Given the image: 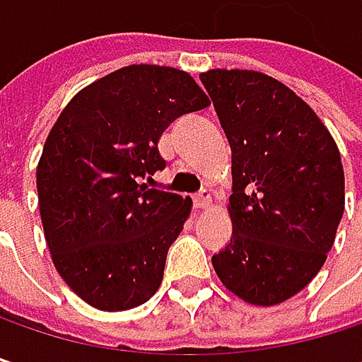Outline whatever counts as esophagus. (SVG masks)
Wrapping results in <instances>:
<instances>
[{"label": "esophagus", "instance_id": "1", "mask_svg": "<svg viewBox=\"0 0 362 362\" xmlns=\"http://www.w3.org/2000/svg\"><path fill=\"white\" fill-rule=\"evenodd\" d=\"M211 205V194L207 192V190H203V192H199L197 197H194V207L197 209H207Z\"/></svg>", "mask_w": 362, "mask_h": 362}]
</instances>
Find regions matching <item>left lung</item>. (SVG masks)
<instances>
[{"label": "left lung", "instance_id": "8db88e82", "mask_svg": "<svg viewBox=\"0 0 362 362\" xmlns=\"http://www.w3.org/2000/svg\"><path fill=\"white\" fill-rule=\"evenodd\" d=\"M201 83L233 151L230 243L211 257L253 306L300 293L323 268L344 214V168L325 123L259 71L211 69Z\"/></svg>", "mask_w": 362, "mask_h": 362}]
</instances>
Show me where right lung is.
<instances>
[{
	"mask_svg": "<svg viewBox=\"0 0 362 362\" xmlns=\"http://www.w3.org/2000/svg\"><path fill=\"white\" fill-rule=\"evenodd\" d=\"M205 107L186 71L129 64L77 92L49 129L37 165L43 235L90 306L129 310L159 289L192 201L142 180L165 168L157 144L168 125Z\"/></svg>",
	"mask_w": 362,
	"mask_h": 362,
	"instance_id": "obj_1",
	"label": "right lung"
}]
</instances>
